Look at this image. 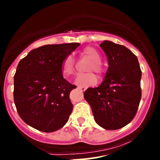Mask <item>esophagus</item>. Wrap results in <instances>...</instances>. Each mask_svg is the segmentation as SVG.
<instances>
[{
  "instance_id": "1",
  "label": "esophagus",
  "mask_w": 160,
  "mask_h": 160,
  "mask_svg": "<svg viewBox=\"0 0 160 160\" xmlns=\"http://www.w3.org/2000/svg\"><path fill=\"white\" fill-rule=\"evenodd\" d=\"M78 88L79 90H80L81 91H85L87 90V88L86 87H82V86H78L77 87Z\"/></svg>"
}]
</instances>
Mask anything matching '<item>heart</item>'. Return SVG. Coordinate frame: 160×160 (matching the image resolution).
<instances>
[{
    "label": "heart",
    "mask_w": 160,
    "mask_h": 160,
    "mask_svg": "<svg viewBox=\"0 0 160 160\" xmlns=\"http://www.w3.org/2000/svg\"><path fill=\"white\" fill-rule=\"evenodd\" d=\"M83 55L91 59L88 63L87 71L95 72L98 75H102L105 72V68L101 62V55L98 51L93 47H87L83 50ZM62 69L64 75H73L76 72V61L72 55H68L64 58L62 64ZM98 81L97 77L93 72L81 74L77 77L76 83L79 86H91Z\"/></svg>",
    "instance_id": "1"
}]
</instances>
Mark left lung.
<instances>
[{
  "label": "left lung",
  "mask_w": 160,
  "mask_h": 160,
  "mask_svg": "<svg viewBox=\"0 0 160 160\" xmlns=\"http://www.w3.org/2000/svg\"><path fill=\"white\" fill-rule=\"evenodd\" d=\"M108 68L98 88L84 91L96 123L106 130L128 125L135 116L142 98V70L137 56L125 46L104 41Z\"/></svg>",
  "instance_id": "obj_1"
}]
</instances>
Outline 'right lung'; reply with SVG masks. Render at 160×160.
I'll return each instance as SVG.
<instances>
[{"label":"right lung","instance_id":"add662e5","mask_svg":"<svg viewBox=\"0 0 160 160\" xmlns=\"http://www.w3.org/2000/svg\"><path fill=\"white\" fill-rule=\"evenodd\" d=\"M79 43L47 44L20 60L14 76V102L26 124L54 132L62 128L72 110L69 94L77 88L62 76V64Z\"/></svg>","mask_w":160,"mask_h":160}]
</instances>
